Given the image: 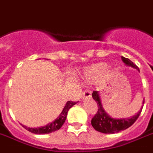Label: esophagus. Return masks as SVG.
Masks as SVG:
<instances>
[{"label":"esophagus","instance_id":"esophagus-1","mask_svg":"<svg viewBox=\"0 0 153 153\" xmlns=\"http://www.w3.org/2000/svg\"><path fill=\"white\" fill-rule=\"evenodd\" d=\"M91 91H89V90H86L83 94H82V98L83 100H87V99H89V98H91Z\"/></svg>","mask_w":153,"mask_h":153}]
</instances>
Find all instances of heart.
Returning <instances> with one entry per match:
<instances>
[{
	"instance_id": "obj_1",
	"label": "heart",
	"mask_w": 153,
	"mask_h": 153,
	"mask_svg": "<svg viewBox=\"0 0 153 153\" xmlns=\"http://www.w3.org/2000/svg\"><path fill=\"white\" fill-rule=\"evenodd\" d=\"M109 68L107 65L100 63L94 65L91 67L87 68L84 71V77L86 81L88 82H94L99 79L103 76H105L108 72Z\"/></svg>"
}]
</instances>
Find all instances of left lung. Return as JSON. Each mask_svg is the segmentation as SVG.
I'll return each instance as SVG.
<instances>
[{"mask_svg":"<svg viewBox=\"0 0 153 153\" xmlns=\"http://www.w3.org/2000/svg\"><path fill=\"white\" fill-rule=\"evenodd\" d=\"M122 60L125 63L126 65L131 66L134 69H136L138 71H140L139 67L136 65H134L130 59L122 56ZM92 97L95 100V101H97V104L98 105V110L93 118L91 119V126L96 131L104 133V134H114V133H117V132L129 128L138 119L143 106L142 105L140 111L132 117H128V118H115L108 115L104 109L99 91H94L92 92ZM143 104H144V99H143Z\"/></svg>","mask_w":153,"mask_h":153,"instance_id":"obj_1","label":"left lung"}]
</instances>
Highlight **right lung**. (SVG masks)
Returning <instances> with one entry per match:
<instances>
[{"label":"right lung","instance_id":"add662e5","mask_svg":"<svg viewBox=\"0 0 153 153\" xmlns=\"http://www.w3.org/2000/svg\"><path fill=\"white\" fill-rule=\"evenodd\" d=\"M77 102H72V101H67L65 104V107L62 109V113L59 114V116L56 117V119L54 120L53 122H52L51 123H48L46 126H40V127H28L24 125H22L26 130H27L28 131H30L31 133L37 134H49L52 132L59 130L62 126V125L65 123V119H66V116H67L68 111L69 109L75 105Z\"/></svg>","mask_w":153,"mask_h":153}]
</instances>
